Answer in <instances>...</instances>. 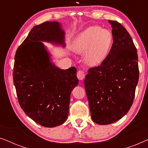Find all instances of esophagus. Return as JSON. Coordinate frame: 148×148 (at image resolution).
I'll return each mask as SVG.
<instances>
[{"mask_svg": "<svg viewBox=\"0 0 148 148\" xmlns=\"http://www.w3.org/2000/svg\"><path fill=\"white\" fill-rule=\"evenodd\" d=\"M77 77L79 80H83L85 78V73L82 70H78L77 72Z\"/></svg>", "mask_w": 148, "mask_h": 148, "instance_id": "1", "label": "esophagus"}]
</instances>
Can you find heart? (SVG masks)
Listing matches in <instances>:
<instances>
[{"label":"heart","mask_w":148,"mask_h":148,"mask_svg":"<svg viewBox=\"0 0 148 148\" xmlns=\"http://www.w3.org/2000/svg\"><path fill=\"white\" fill-rule=\"evenodd\" d=\"M112 44L113 35L110 30L91 26L77 37L73 44V49L78 53L85 52V62L95 66L106 58Z\"/></svg>","instance_id":"obj_1"}]
</instances>
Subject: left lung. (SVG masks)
I'll list each match as a JSON object with an SVG mask.
<instances>
[{
  "label": "left lung",
  "instance_id": "left-lung-1",
  "mask_svg": "<svg viewBox=\"0 0 148 148\" xmlns=\"http://www.w3.org/2000/svg\"><path fill=\"white\" fill-rule=\"evenodd\" d=\"M112 27L113 44L100 65L91 67L84 80L92 120L108 125L124 116L133 102L139 80L138 56L132 38L116 21Z\"/></svg>",
  "mask_w": 148,
  "mask_h": 148
}]
</instances>
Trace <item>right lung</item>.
I'll return each mask as SVG.
<instances>
[{
    "mask_svg": "<svg viewBox=\"0 0 148 148\" xmlns=\"http://www.w3.org/2000/svg\"><path fill=\"white\" fill-rule=\"evenodd\" d=\"M41 41L64 44L58 22L46 21L32 28L15 55L13 78L19 104L38 124L54 127L65 122L71 91L78 84L77 69L56 67Z\"/></svg>",
    "mask_w": 148,
    "mask_h": 148,
    "instance_id": "obj_1",
    "label": "right lung"
}]
</instances>
